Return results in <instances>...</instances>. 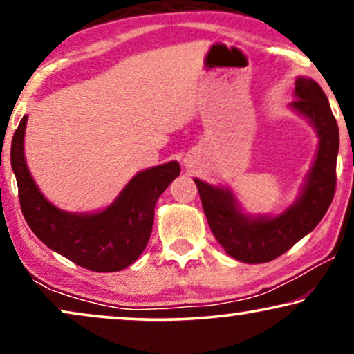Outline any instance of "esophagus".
<instances>
[{
    "mask_svg": "<svg viewBox=\"0 0 354 354\" xmlns=\"http://www.w3.org/2000/svg\"><path fill=\"white\" fill-rule=\"evenodd\" d=\"M185 166H188V162H187V161H185Z\"/></svg>",
    "mask_w": 354,
    "mask_h": 354,
    "instance_id": "obj_1",
    "label": "esophagus"
}]
</instances>
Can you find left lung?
<instances>
[{
    "label": "left lung",
    "mask_w": 354,
    "mask_h": 354,
    "mask_svg": "<svg viewBox=\"0 0 354 354\" xmlns=\"http://www.w3.org/2000/svg\"><path fill=\"white\" fill-rule=\"evenodd\" d=\"M293 95L288 108L313 125L319 142L313 166L292 205L279 214H250L229 187L193 178L212 235L227 254L241 263L259 264L279 258L314 230L333 200L340 147L337 120L316 80L298 77Z\"/></svg>",
    "instance_id": "left-lung-1"
}]
</instances>
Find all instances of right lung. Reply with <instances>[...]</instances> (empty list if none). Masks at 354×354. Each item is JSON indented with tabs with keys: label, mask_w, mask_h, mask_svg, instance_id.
<instances>
[{
	"label": "right lung",
	"mask_w": 354,
	"mask_h": 354,
	"mask_svg": "<svg viewBox=\"0 0 354 354\" xmlns=\"http://www.w3.org/2000/svg\"><path fill=\"white\" fill-rule=\"evenodd\" d=\"M24 115L11 143V166L16 176L22 214L33 234L56 253L95 272H118L129 268L147 248L161 193L180 174L177 161L135 174L118 198L104 209L69 212L53 205L28 171Z\"/></svg>",
	"instance_id": "add662e5"
}]
</instances>
